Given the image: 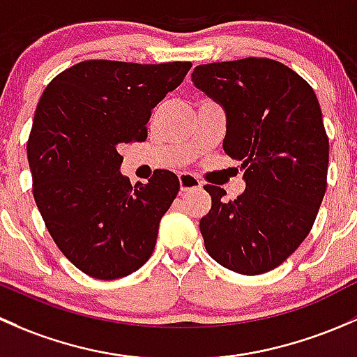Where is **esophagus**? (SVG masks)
I'll return each instance as SVG.
<instances>
[{"label":"esophagus","mask_w":357,"mask_h":357,"mask_svg":"<svg viewBox=\"0 0 357 357\" xmlns=\"http://www.w3.org/2000/svg\"><path fill=\"white\" fill-rule=\"evenodd\" d=\"M178 182H180V190H182V192H185V190H192V189H201L199 178L194 177L192 174H180Z\"/></svg>","instance_id":"34e87169"}]
</instances>
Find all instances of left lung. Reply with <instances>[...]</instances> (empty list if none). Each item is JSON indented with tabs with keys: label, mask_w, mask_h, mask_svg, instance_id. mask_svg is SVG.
<instances>
[{
	"label": "left lung",
	"mask_w": 357,
	"mask_h": 357,
	"mask_svg": "<svg viewBox=\"0 0 357 357\" xmlns=\"http://www.w3.org/2000/svg\"><path fill=\"white\" fill-rule=\"evenodd\" d=\"M192 82L225 109L223 151L241 161L245 182L232 201L204 187L213 201L199 222L206 251L237 273H266L307 237L325 196L328 137L318 98L270 58L199 65Z\"/></svg>",
	"instance_id": "obj_1"
}]
</instances>
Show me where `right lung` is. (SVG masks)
<instances>
[{
	"mask_svg": "<svg viewBox=\"0 0 357 357\" xmlns=\"http://www.w3.org/2000/svg\"><path fill=\"white\" fill-rule=\"evenodd\" d=\"M190 67L80 61L39 99L27 142L32 192L60 251L89 277H127L151 258L180 182L156 170L148 183L132 185L120 174L119 149L146 141L153 108Z\"/></svg>",
	"mask_w": 357,
	"mask_h": 357,
	"instance_id": "add662e5",
	"label": "right lung"
}]
</instances>
